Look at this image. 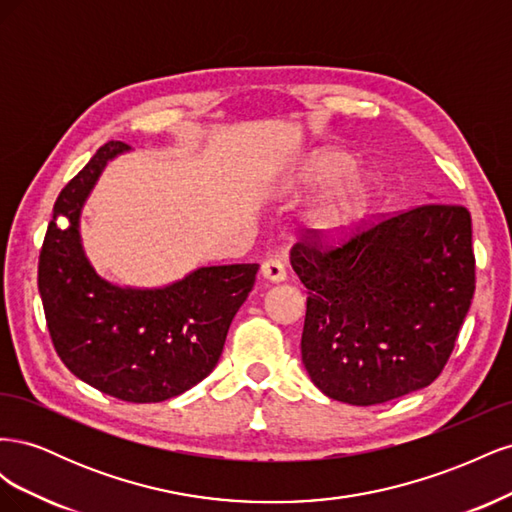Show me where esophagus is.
Masks as SVG:
<instances>
[{"label": "esophagus", "mask_w": 512, "mask_h": 512, "mask_svg": "<svg viewBox=\"0 0 512 512\" xmlns=\"http://www.w3.org/2000/svg\"><path fill=\"white\" fill-rule=\"evenodd\" d=\"M260 273L269 282H284L286 280V267L280 258H267L262 262Z\"/></svg>", "instance_id": "34e87169"}]
</instances>
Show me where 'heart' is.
I'll return each instance as SVG.
<instances>
[{"label":"heart","mask_w":512,"mask_h":512,"mask_svg":"<svg viewBox=\"0 0 512 512\" xmlns=\"http://www.w3.org/2000/svg\"><path fill=\"white\" fill-rule=\"evenodd\" d=\"M356 160L344 149H324L309 158L303 170V185L307 190H327L344 179L354 168ZM374 183L367 175L350 177L329 200L312 213L309 224L324 237H337L363 218L369 205Z\"/></svg>","instance_id":"1"}]
</instances>
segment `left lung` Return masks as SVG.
<instances>
[{"instance_id": "left-lung-1", "label": "left lung", "mask_w": 512, "mask_h": 512, "mask_svg": "<svg viewBox=\"0 0 512 512\" xmlns=\"http://www.w3.org/2000/svg\"><path fill=\"white\" fill-rule=\"evenodd\" d=\"M290 265L307 288L309 378L344 404H384L431 384L455 348L476 286L472 218L427 203L339 245L307 230Z\"/></svg>"}]
</instances>
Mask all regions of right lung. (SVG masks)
<instances>
[{
	"label": "right lung",
	"mask_w": 512,
	"mask_h": 512,
	"mask_svg": "<svg viewBox=\"0 0 512 512\" xmlns=\"http://www.w3.org/2000/svg\"><path fill=\"white\" fill-rule=\"evenodd\" d=\"M128 149L106 143L59 192L40 250L38 290L53 346L76 378L130 404H156L192 389L218 365L258 265L203 267L151 290L102 280L85 258L79 215L106 162Z\"/></svg>",
	"instance_id": "1"
}]
</instances>
